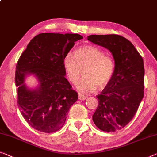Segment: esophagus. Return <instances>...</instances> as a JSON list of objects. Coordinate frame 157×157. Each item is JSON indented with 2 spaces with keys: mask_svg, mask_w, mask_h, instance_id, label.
<instances>
[{
  "mask_svg": "<svg viewBox=\"0 0 157 157\" xmlns=\"http://www.w3.org/2000/svg\"><path fill=\"white\" fill-rule=\"evenodd\" d=\"M86 98V96H85L83 94H79L78 95V99L79 100H85Z\"/></svg>",
  "mask_w": 157,
  "mask_h": 157,
  "instance_id": "1",
  "label": "esophagus"
}]
</instances>
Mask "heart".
<instances>
[{
    "label": "heart",
    "mask_w": 157,
    "mask_h": 157,
    "mask_svg": "<svg viewBox=\"0 0 157 157\" xmlns=\"http://www.w3.org/2000/svg\"><path fill=\"white\" fill-rule=\"evenodd\" d=\"M63 66L67 79L76 84L83 70L84 78L77 85L82 94L92 92L97 89L104 88L109 82L115 68L111 56L94 46H85L74 51L73 56L67 53L63 58Z\"/></svg>",
    "instance_id": "1"
}]
</instances>
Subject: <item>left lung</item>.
I'll use <instances>...</instances> for the list:
<instances>
[{"instance_id":"1","label":"left lung","mask_w":157,"mask_h":157,"mask_svg":"<svg viewBox=\"0 0 157 157\" xmlns=\"http://www.w3.org/2000/svg\"><path fill=\"white\" fill-rule=\"evenodd\" d=\"M87 39L109 49L115 61L111 80L97 96L99 105L92 119L101 130L116 132L130 122L143 99V59L133 44L120 35H90Z\"/></svg>"}]
</instances>
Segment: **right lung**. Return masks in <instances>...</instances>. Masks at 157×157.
Masks as SVG:
<instances>
[{"instance_id":"add662e5","label":"right lung","mask_w":157,"mask_h":157,"mask_svg":"<svg viewBox=\"0 0 157 157\" xmlns=\"http://www.w3.org/2000/svg\"><path fill=\"white\" fill-rule=\"evenodd\" d=\"M82 39L78 34H39L19 58L15 77L17 105L25 121L36 130L51 133L60 130L78 100V93L65 78L63 58L75 42ZM30 74L39 81L35 90L24 84Z\"/></svg>"}]
</instances>
